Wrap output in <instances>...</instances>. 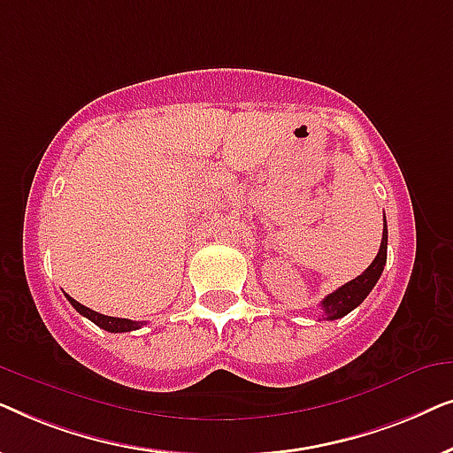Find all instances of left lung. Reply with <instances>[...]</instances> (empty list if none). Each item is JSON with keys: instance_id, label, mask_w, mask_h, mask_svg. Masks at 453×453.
Returning <instances> with one entry per match:
<instances>
[{"instance_id": "obj_1", "label": "left lung", "mask_w": 453, "mask_h": 453, "mask_svg": "<svg viewBox=\"0 0 453 453\" xmlns=\"http://www.w3.org/2000/svg\"><path fill=\"white\" fill-rule=\"evenodd\" d=\"M386 259H388V225H386V214H383V237H381L380 253H377L373 264H371L361 276H357L355 280L346 282L344 287L336 288L334 293H330L324 301H321V309H324L326 319H340L344 318L346 313H350L352 309L361 305V303L367 299L371 290H373L377 280H380L383 265H386Z\"/></svg>"}]
</instances>
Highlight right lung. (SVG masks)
I'll list each match as a JSON object with an SVG mask.
<instances>
[{
  "label": "right lung",
  "instance_id": "add662e5",
  "mask_svg": "<svg viewBox=\"0 0 453 453\" xmlns=\"http://www.w3.org/2000/svg\"><path fill=\"white\" fill-rule=\"evenodd\" d=\"M65 296H67V301L72 303V307L76 309L80 315L88 318L92 324H96L98 327H103V330L119 334V332H132V330H138V327H142V321H132V319H123V318H109V315L96 313V311H92V309H88V307L80 305V303L76 299H72L70 295H65Z\"/></svg>",
  "mask_w": 453,
  "mask_h": 453
}]
</instances>
